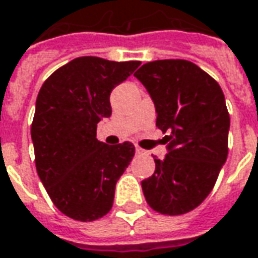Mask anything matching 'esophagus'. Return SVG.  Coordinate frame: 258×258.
I'll use <instances>...</instances> for the list:
<instances>
[{
    "mask_svg": "<svg viewBox=\"0 0 258 258\" xmlns=\"http://www.w3.org/2000/svg\"><path fill=\"white\" fill-rule=\"evenodd\" d=\"M148 152L145 149H142V148H139V146H136V155H139V156H143V155H146Z\"/></svg>",
    "mask_w": 258,
    "mask_h": 258,
    "instance_id": "1",
    "label": "esophagus"
}]
</instances>
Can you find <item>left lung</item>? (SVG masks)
Wrapping results in <instances>:
<instances>
[{
	"mask_svg": "<svg viewBox=\"0 0 258 258\" xmlns=\"http://www.w3.org/2000/svg\"><path fill=\"white\" fill-rule=\"evenodd\" d=\"M156 108L167 155L142 181L148 205L179 216L196 209L214 187L229 153L230 116L220 85L193 62L162 59L135 72Z\"/></svg>",
	"mask_w": 258,
	"mask_h": 258,
	"instance_id": "left-lung-1",
	"label": "left lung"
}]
</instances>
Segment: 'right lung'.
Here are the masks:
<instances>
[{"label": "right lung", "mask_w": 258, "mask_h": 258, "mask_svg": "<svg viewBox=\"0 0 258 258\" xmlns=\"http://www.w3.org/2000/svg\"><path fill=\"white\" fill-rule=\"evenodd\" d=\"M139 65L81 56L39 89L31 125L36 172L53 205L74 220L93 222L110 212L116 181L135 156L131 142L98 141L96 126L112 115L113 88Z\"/></svg>", "instance_id": "obj_1"}]
</instances>
